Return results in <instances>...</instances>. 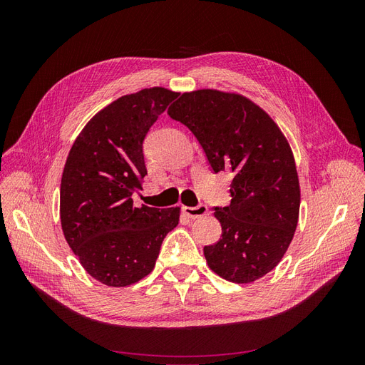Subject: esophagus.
<instances>
[{
	"mask_svg": "<svg viewBox=\"0 0 365 365\" xmlns=\"http://www.w3.org/2000/svg\"><path fill=\"white\" fill-rule=\"evenodd\" d=\"M182 212H184V215H187L189 217H192V219H197V217H202V216H205L207 213H208V207L207 205H204V204H200V205H196V207H182Z\"/></svg>",
	"mask_w": 365,
	"mask_h": 365,
	"instance_id": "1",
	"label": "esophagus"
}]
</instances>
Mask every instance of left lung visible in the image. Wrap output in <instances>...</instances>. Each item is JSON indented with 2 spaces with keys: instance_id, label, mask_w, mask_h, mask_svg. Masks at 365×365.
<instances>
[{
  "instance_id": "1",
  "label": "left lung",
  "mask_w": 365,
  "mask_h": 365,
  "mask_svg": "<svg viewBox=\"0 0 365 365\" xmlns=\"http://www.w3.org/2000/svg\"><path fill=\"white\" fill-rule=\"evenodd\" d=\"M168 114L193 132L215 173L233 176L230 205L215 207L222 236L204 247L208 268L239 284L263 277L284 256L300 212L288 140L267 111L237 93H182Z\"/></svg>"
}]
</instances>
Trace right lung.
<instances>
[{
    "label": "right lung",
    "mask_w": 365,
    "mask_h": 365,
    "mask_svg": "<svg viewBox=\"0 0 365 365\" xmlns=\"http://www.w3.org/2000/svg\"><path fill=\"white\" fill-rule=\"evenodd\" d=\"M163 86L121 96L101 109L74 140L61 180V225L93 279L113 288L152 272L180 207H137L148 170L143 141L172 101Z\"/></svg>",
    "instance_id": "obj_1"
}]
</instances>
